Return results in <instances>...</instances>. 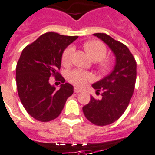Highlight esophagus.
Wrapping results in <instances>:
<instances>
[{
    "mask_svg": "<svg viewBox=\"0 0 155 155\" xmlns=\"http://www.w3.org/2000/svg\"><path fill=\"white\" fill-rule=\"evenodd\" d=\"M81 90L78 87H74V92H76V93H78V92H81Z\"/></svg>",
    "mask_w": 155,
    "mask_h": 155,
    "instance_id": "obj_1",
    "label": "esophagus"
}]
</instances>
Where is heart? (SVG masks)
<instances>
[{
  "instance_id": "b5f03b06",
  "label": "heart",
  "mask_w": 155,
  "mask_h": 155,
  "mask_svg": "<svg viewBox=\"0 0 155 155\" xmlns=\"http://www.w3.org/2000/svg\"><path fill=\"white\" fill-rule=\"evenodd\" d=\"M85 49L92 60L101 61L107 55V48L103 44L98 41H90L86 43ZM74 54V47L70 45L64 50L62 55V62L64 64H68L72 61L73 55ZM108 64H101V68L102 70L107 69ZM68 78L70 82L78 87H83L88 82H91L93 77L91 73L84 72L82 70H73L70 71L68 74Z\"/></svg>"
}]
</instances>
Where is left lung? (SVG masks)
Listing matches in <instances>:
<instances>
[{"mask_svg": "<svg viewBox=\"0 0 155 155\" xmlns=\"http://www.w3.org/2000/svg\"><path fill=\"white\" fill-rule=\"evenodd\" d=\"M110 48L116 63L110 74L92 84L100 91L101 99L91 97L87 105L82 107L89 121L97 125H107L115 122L128 107L134 92L136 80V62L129 48L103 33L93 34Z\"/></svg>", "mask_w": 155, "mask_h": 155, "instance_id": "obj_1", "label": "left lung"}]
</instances>
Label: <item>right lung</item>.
<instances>
[{
	"mask_svg": "<svg viewBox=\"0 0 155 155\" xmlns=\"http://www.w3.org/2000/svg\"><path fill=\"white\" fill-rule=\"evenodd\" d=\"M78 36L45 33L27 45L16 65V86L21 103L28 113L37 120H54L63 110L67 99L73 93V87L58 73L65 48ZM55 77L64 83L56 89L49 83Z\"/></svg>",
	"mask_w": 155,
	"mask_h": 155,
	"instance_id": "add662e5",
	"label": "right lung"
}]
</instances>
